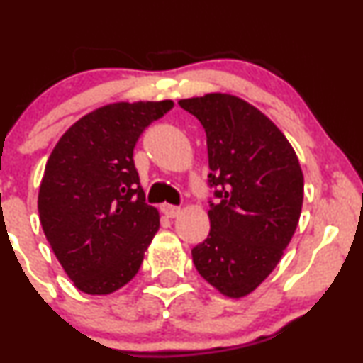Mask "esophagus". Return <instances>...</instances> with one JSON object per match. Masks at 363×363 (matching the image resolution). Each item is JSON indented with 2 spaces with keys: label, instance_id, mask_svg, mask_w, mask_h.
<instances>
[{
  "label": "esophagus",
  "instance_id": "34e87169",
  "mask_svg": "<svg viewBox=\"0 0 363 363\" xmlns=\"http://www.w3.org/2000/svg\"><path fill=\"white\" fill-rule=\"evenodd\" d=\"M160 210H162V213H164L165 216H169V218H176V216L181 215V208L169 205V203H164V205L160 206Z\"/></svg>",
  "mask_w": 363,
  "mask_h": 363
}]
</instances>
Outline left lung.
Listing matches in <instances>:
<instances>
[{"label":"left lung","instance_id":"1","mask_svg":"<svg viewBox=\"0 0 363 363\" xmlns=\"http://www.w3.org/2000/svg\"><path fill=\"white\" fill-rule=\"evenodd\" d=\"M206 133L210 234L193 262L220 294L240 298L277 268L301 218L303 174L285 135L259 109L230 94L182 99Z\"/></svg>","mask_w":363,"mask_h":363}]
</instances>
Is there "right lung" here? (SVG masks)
I'll return each instance as SVG.
<instances>
[{
    "mask_svg": "<svg viewBox=\"0 0 363 363\" xmlns=\"http://www.w3.org/2000/svg\"><path fill=\"white\" fill-rule=\"evenodd\" d=\"M172 101L116 102L78 119L54 147L39 189L45 239L78 290L107 295L138 273L160 227L133 150Z\"/></svg>",
    "mask_w": 363,
    "mask_h": 363,
    "instance_id": "right-lung-1",
    "label": "right lung"
}]
</instances>
